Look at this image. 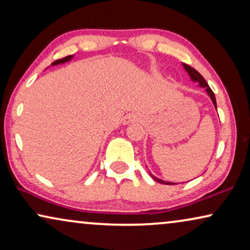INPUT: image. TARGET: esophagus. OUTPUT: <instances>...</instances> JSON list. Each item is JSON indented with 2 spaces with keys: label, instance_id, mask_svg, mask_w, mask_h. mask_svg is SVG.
Here are the masks:
<instances>
[{
  "label": "esophagus",
  "instance_id": "obj_1",
  "mask_svg": "<svg viewBox=\"0 0 250 250\" xmlns=\"http://www.w3.org/2000/svg\"><path fill=\"white\" fill-rule=\"evenodd\" d=\"M135 121H138L136 116L128 115V116H126V117L124 118V121H123V124L127 125V124H129V123H133V122H135Z\"/></svg>",
  "mask_w": 250,
  "mask_h": 250
}]
</instances>
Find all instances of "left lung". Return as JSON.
<instances>
[{
	"label": "left lung",
	"mask_w": 250,
	"mask_h": 250,
	"mask_svg": "<svg viewBox=\"0 0 250 250\" xmlns=\"http://www.w3.org/2000/svg\"><path fill=\"white\" fill-rule=\"evenodd\" d=\"M182 64H183L184 69H186L187 73L189 74V76H190V78H191V81L194 82V83H198V84H199V86H200V87H205V88H206V92H207V94L209 95L210 100L213 101V104H214L215 109H216V110H217L216 99H215L214 92L211 91V88H210L209 86H208L207 82L205 81V78H204L203 76H201V75H200L199 73H198V71H197L196 69H193L192 67L188 66V64H186V63H182ZM149 173H150V172H149ZM150 175H151L152 179L155 180L156 182H158V183H162V184H167V186H173V184H176V183H173V182H168V181H164V180H160V179H158V177H156L155 175H152L151 173H150Z\"/></svg>",
	"instance_id": "8db88e82"
}]
</instances>
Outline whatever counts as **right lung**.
<instances>
[{"label":"right lung","mask_w":250,"mask_h":250,"mask_svg":"<svg viewBox=\"0 0 250 250\" xmlns=\"http://www.w3.org/2000/svg\"><path fill=\"white\" fill-rule=\"evenodd\" d=\"M74 56L71 54V56H68V57H64L62 59H59V60H56L54 62L51 63V66H57V64H60V63H64V62H68V61H70L73 59Z\"/></svg>","instance_id":"add662e5"}]
</instances>
